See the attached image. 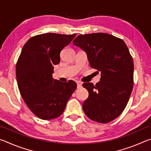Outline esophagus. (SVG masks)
<instances>
[{"label":"esophagus","instance_id":"34e87169","mask_svg":"<svg viewBox=\"0 0 151 151\" xmlns=\"http://www.w3.org/2000/svg\"><path fill=\"white\" fill-rule=\"evenodd\" d=\"M77 88H81V86H82V83L81 82H80V81H77Z\"/></svg>","mask_w":151,"mask_h":151}]
</instances>
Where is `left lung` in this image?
<instances>
[{"mask_svg": "<svg viewBox=\"0 0 151 151\" xmlns=\"http://www.w3.org/2000/svg\"><path fill=\"white\" fill-rule=\"evenodd\" d=\"M73 45L85 50L91 68L101 72V80L83 83L88 97L83 111L92 121L108 123L126 107L133 87L134 65L127 45L122 39L106 33L78 35Z\"/></svg>", "mask_w": 151, "mask_h": 151, "instance_id": "left-lung-1", "label": "left lung"}]
</instances>
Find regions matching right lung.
Here are the masks:
<instances>
[{"label": "right lung", "instance_id": "1", "mask_svg": "<svg viewBox=\"0 0 151 151\" xmlns=\"http://www.w3.org/2000/svg\"><path fill=\"white\" fill-rule=\"evenodd\" d=\"M76 35L46 33L32 37L25 43L17 60L18 86L27 106L42 120L63 114L76 88L75 81L62 83L52 78L60 53Z\"/></svg>", "mask_w": 151, "mask_h": 151}]
</instances>
